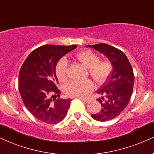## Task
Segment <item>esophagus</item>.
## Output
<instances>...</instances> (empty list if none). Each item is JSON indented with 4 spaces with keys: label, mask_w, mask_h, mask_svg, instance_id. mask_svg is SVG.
<instances>
[{
    "label": "esophagus",
    "mask_w": 154,
    "mask_h": 154,
    "mask_svg": "<svg viewBox=\"0 0 154 154\" xmlns=\"http://www.w3.org/2000/svg\"><path fill=\"white\" fill-rule=\"evenodd\" d=\"M79 99H80L82 102H84L85 103H89V101H90V100H89L84 99V98H79Z\"/></svg>",
    "instance_id": "obj_1"
}]
</instances>
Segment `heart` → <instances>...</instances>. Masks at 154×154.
<instances>
[{
	"mask_svg": "<svg viewBox=\"0 0 154 154\" xmlns=\"http://www.w3.org/2000/svg\"><path fill=\"white\" fill-rule=\"evenodd\" d=\"M76 58L85 67L88 68L89 74L97 84L105 83L110 77L112 70V64L108 61H100V57L89 50L80 51L76 55ZM67 59L62 57L56 65V75L60 81L66 78ZM94 89V85L90 79L84 81H70L64 85L63 90L65 95L70 97H85Z\"/></svg>",
	"mask_w": 154,
	"mask_h": 154,
	"instance_id": "heart-1",
	"label": "heart"
}]
</instances>
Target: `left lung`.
Returning <instances> with one entry per match:
<instances>
[{"label":"left lung","instance_id":"obj_1","mask_svg":"<svg viewBox=\"0 0 154 154\" xmlns=\"http://www.w3.org/2000/svg\"><path fill=\"white\" fill-rule=\"evenodd\" d=\"M86 47L104 54L112 64V70L108 80L97 92L102 95L97 100L101 103V110L91 115L97 121H107L119 116L130 101L134 84L132 66L125 54L117 48L106 44Z\"/></svg>","mask_w":154,"mask_h":154}]
</instances>
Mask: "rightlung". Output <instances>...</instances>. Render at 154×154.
<instances>
[{"mask_svg":"<svg viewBox=\"0 0 154 154\" xmlns=\"http://www.w3.org/2000/svg\"><path fill=\"white\" fill-rule=\"evenodd\" d=\"M77 47L44 45L31 51L21 66L18 89L22 100L27 110L44 123H58L67 114L71 100L59 98L61 91L57 87L55 69L59 59Z\"/></svg>","mask_w":154,"mask_h":154,"instance_id":"add662e5","label":"right lung"}]
</instances>
